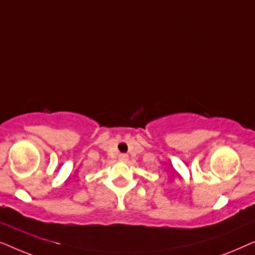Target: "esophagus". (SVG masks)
<instances>
[{
	"label": "esophagus",
	"instance_id": "esophagus-1",
	"mask_svg": "<svg viewBox=\"0 0 255 255\" xmlns=\"http://www.w3.org/2000/svg\"><path fill=\"white\" fill-rule=\"evenodd\" d=\"M128 154H120V155H118V160H120V161H122V162L128 161Z\"/></svg>",
	"mask_w": 255,
	"mask_h": 255
}]
</instances>
